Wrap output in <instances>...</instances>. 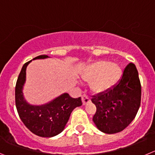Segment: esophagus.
<instances>
[{"mask_svg":"<svg viewBox=\"0 0 155 155\" xmlns=\"http://www.w3.org/2000/svg\"><path fill=\"white\" fill-rule=\"evenodd\" d=\"M82 99V103H83V105H85V104H88V103L91 102V99H90V97H88V96L87 95H83L81 97Z\"/></svg>","mask_w":155,"mask_h":155,"instance_id":"34e87169","label":"esophagus"}]
</instances>
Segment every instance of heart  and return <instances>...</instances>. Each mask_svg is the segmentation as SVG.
Here are the masks:
<instances>
[{
  "label": "heart",
  "mask_w": 155,
  "mask_h": 155,
  "mask_svg": "<svg viewBox=\"0 0 155 155\" xmlns=\"http://www.w3.org/2000/svg\"><path fill=\"white\" fill-rule=\"evenodd\" d=\"M81 78L90 82V88L96 94H102L114 87L121 78L122 69L111 61L101 60L85 68Z\"/></svg>",
  "instance_id": "b5f03b06"
}]
</instances>
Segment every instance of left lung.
<instances>
[{"label": "left lung", "mask_w": 155, "mask_h": 155, "mask_svg": "<svg viewBox=\"0 0 155 155\" xmlns=\"http://www.w3.org/2000/svg\"><path fill=\"white\" fill-rule=\"evenodd\" d=\"M141 96L138 71L135 64L129 63L114 87L91 99L97 107L93 121L97 129L107 134L122 132L135 119Z\"/></svg>", "instance_id": "1"}]
</instances>
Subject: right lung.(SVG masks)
<instances>
[{
	"mask_svg": "<svg viewBox=\"0 0 155 155\" xmlns=\"http://www.w3.org/2000/svg\"><path fill=\"white\" fill-rule=\"evenodd\" d=\"M48 55L33 58L43 59ZM32 60L23 64L15 87V103L17 112L23 124L35 135L45 138L55 136L64 130L70 115L74 108L82 105L81 98H72L64 93L44 105H31L23 97V87L26 81V71Z\"/></svg>",
	"mask_w": 155,
	"mask_h": 155,
	"instance_id": "right-lung-1",
	"label": "right lung"
}]
</instances>
